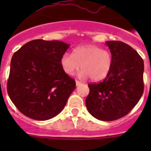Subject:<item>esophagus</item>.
Masks as SVG:
<instances>
[{
  "label": "esophagus",
  "instance_id": "esophagus-1",
  "mask_svg": "<svg viewBox=\"0 0 151 151\" xmlns=\"http://www.w3.org/2000/svg\"><path fill=\"white\" fill-rule=\"evenodd\" d=\"M76 86H79L80 85H82V82L78 81V80H76Z\"/></svg>",
  "mask_w": 151,
  "mask_h": 151
}]
</instances>
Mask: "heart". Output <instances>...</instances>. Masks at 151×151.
Returning <instances> with one entry per match:
<instances>
[{"label": "heart", "mask_w": 151, "mask_h": 151, "mask_svg": "<svg viewBox=\"0 0 151 151\" xmlns=\"http://www.w3.org/2000/svg\"><path fill=\"white\" fill-rule=\"evenodd\" d=\"M113 60L110 50L96 45H84L73 49V54L65 53L60 59L63 70L71 76L82 66L79 73L82 78L98 82L104 79L111 71Z\"/></svg>", "instance_id": "obj_1"}]
</instances>
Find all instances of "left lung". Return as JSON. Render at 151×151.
<instances>
[{
  "mask_svg": "<svg viewBox=\"0 0 151 151\" xmlns=\"http://www.w3.org/2000/svg\"><path fill=\"white\" fill-rule=\"evenodd\" d=\"M113 63L107 76L98 83H89L85 104L94 118L113 121L127 115L144 92V61L127 44L106 41Z\"/></svg>",
  "mask_w": 151,
  "mask_h": 151,
  "instance_id": "1",
  "label": "left lung"
}]
</instances>
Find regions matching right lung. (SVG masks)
<instances>
[{
    "mask_svg": "<svg viewBox=\"0 0 151 151\" xmlns=\"http://www.w3.org/2000/svg\"><path fill=\"white\" fill-rule=\"evenodd\" d=\"M69 45L60 41L36 39L25 44L12 57L7 93L22 114L45 121L58 115L76 82L60 64Z\"/></svg>",
    "mask_w": 151,
    "mask_h": 151,
    "instance_id": "add662e5",
    "label": "right lung"
}]
</instances>
